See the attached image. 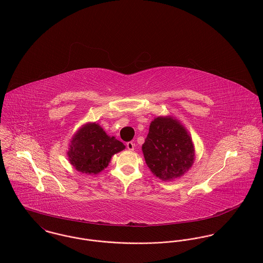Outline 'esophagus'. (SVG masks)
<instances>
[{"instance_id": "1", "label": "esophagus", "mask_w": 263, "mask_h": 263, "mask_svg": "<svg viewBox=\"0 0 263 263\" xmlns=\"http://www.w3.org/2000/svg\"><path fill=\"white\" fill-rule=\"evenodd\" d=\"M126 148H127V150L134 151L135 150V144L133 142H127L126 143Z\"/></svg>"}]
</instances>
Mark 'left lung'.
Wrapping results in <instances>:
<instances>
[{
  "instance_id": "left-lung-1",
  "label": "left lung",
  "mask_w": 263,
  "mask_h": 263,
  "mask_svg": "<svg viewBox=\"0 0 263 263\" xmlns=\"http://www.w3.org/2000/svg\"><path fill=\"white\" fill-rule=\"evenodd\" d=\"M151 172L162 181L184 175L195 160V150L185 126L171 115L155 117L142 146Z\"/></svg>"
}]
</instances>
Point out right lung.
Returning a JSON list of instances; mask_svg holds the SVG:
<instances>
[{"label":"right lung","instance_id":"1","mask_svg":"<svg viewBox=\"0 0 263 263\" xmlns=\"http://www.w3.org/2000/svg\"><path fill=\"white\" fill-rule=\"evenodd\" d=\"M124 149L120 141L108 136L98 123L87 122L71 139L67 155L77 171L92 175L104 170L113 155Z\"/></svg>","mask_w":263,"mask_h":263}]
</instances>
